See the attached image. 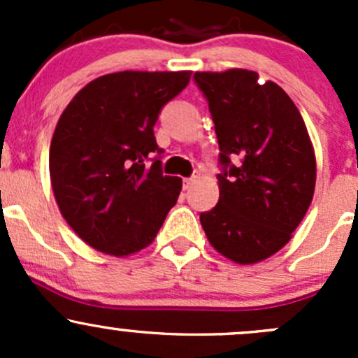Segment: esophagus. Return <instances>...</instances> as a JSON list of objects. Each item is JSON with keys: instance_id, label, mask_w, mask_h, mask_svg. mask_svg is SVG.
I'll use <instances>...</instances> for the list:
<instances>
[{"instance_id": "esophagus-1", "label": "esophagus", "mask_w": 358, "mask_h": 358, "mask_svg": "<svg viewBox=\"0 0 358 358\" xmlns=\"http://www.w3.org/2000/svg\"><path fill=\"white\" fill-rule=\"evenodd\" d=\"M197 178H199V176L194 175V176H190V178H185V180H183V189H190V187H192L194 183L197 182Z\"/></svg>"}]
</instances>
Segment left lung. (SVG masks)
<instances>
[{
    "label": "left lung",
    "mask_w": 358,
    "mask_h": 358,
    "mask_svg": "<svg viewBox=\"0 0 358 358\" xmlns=\"http://www.w3.org/2000/svg\"><path fill=\"white\" fill-rule=\"evenodd\" d=\"M220 145V201L201 213L209 244L239 265L263 262L291 241L313 199L315 150L298 107L258 72H196Z\"/></svg>",
    "instance_id": "1"
}]
</instances>
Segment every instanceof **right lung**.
<instances>
[{
	"mask_svg": "<svg viewBox=\"0 0 358 358\" xmlns=\"http://www.w3.org/2000/svg\"><path fill=\"white\" fill-rule=\"evenodd\" d=\"M190 71H122L79 90L57 122L50 180L60 213L88 246L129 256L156 239L182 178L166 176L154 136L159 112L190 81Z\"/></svg>",
	"mask_w": 358,
	"mask_h": 358,
	"instance_id": "right-lung-1",
	"label": "right lung"
}]
</instances>
